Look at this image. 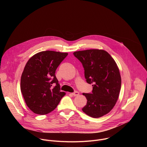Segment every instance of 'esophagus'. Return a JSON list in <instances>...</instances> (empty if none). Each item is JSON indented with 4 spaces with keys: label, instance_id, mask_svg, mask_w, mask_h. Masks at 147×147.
I'll return each mask as SVG.
<instances>
[{
    "label": "esophagus",
    "instance_id": "1",
    "mask_svg": "<svg viewBox=\"0 0 147 147\" xmlns=\"http://www.w3.org/2000/svg\"><path fill=\"white\" fill-rule=\"evenodd\" d=\"M72 95H73V96H78V95H79V92H78V91H74V92H73V93H72Z\"/></svg>",
    "mask_w": 147,
    "mask_h": 147
}]
</instances>
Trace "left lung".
<instances>
[{
	"label": "left lung",
	"mask_w": 147,
	"mask_h": 147,
	"mask_svg": "<svg viewBox=\"0 0 147 147\" xmlns=\"http://www.w3.org/2000/svg\"><path fill=\"white\" fill-rule=\"evenodd\" d=\"M73 55L82 65L87 82L93 87L91 93L82 94L87 100L82 111L94 118L108 113L115 105L121 88V77L115 61L104 50L77 51Z\"/></svg>",
	"instance_id": "8db88e82"
}]
</instances>
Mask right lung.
Segmentation results:
<instances>
[{
    "label": "right lung",
    "mask_w": 147,
    "mask_h": 147,
    "mask_svg": "<svg viewBox=\"0 0 147 147\" xmlns=\"http://www.w3.org/2000/svg\"><path fill=\"white\" fill-rule=\"evenodd\" d=\"M67 53L42 51L27 61L21 77L20 87L27 107L34 113L46 115L53 111L63 96L56 70Z\"/></svg>",
    "instance_id": "right-lung-1"
}]
</instances>
